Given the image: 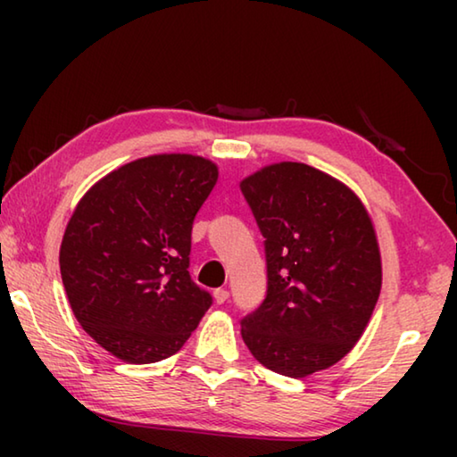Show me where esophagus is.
I'll list each match as a JSON object with an SVG mask.
<instances>
[{"label":"esophagus","instance_id":"obj_1","mask_svg":"<svg viewBox=\"0 0 457 457\" xmlns=\"http://www.w3.org/2000/svg\"><path fill=\"white\" fill-rule=\"evenodd\" d=\"M213 296H215V303L218 304H223V303H228V298H229V290L228 288H218L213 292Z\"/></svg>","mask_w":457,"mask_h":457}]
</instances>
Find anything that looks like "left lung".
<instances>
[{
  "instance_id": "1",
  "label": "left lung",
  "mask_w": 457,
  "mask_h": 457,
  "mask_svg": "<svg viewBox=\"0 0 457 457\" xmlns=\"http://www.w3.org/2000/svg\"><path fill=\"white\" fill-rule=\"evenodd\" d=\"M264 236L268 288L242 319L253 359L306 377L345 357L381 292V256L365 207L330 175L304 163L264 167L242 181Z\"/></svg>"
}]
</instances>
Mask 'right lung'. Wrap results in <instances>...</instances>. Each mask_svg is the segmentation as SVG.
<instances>
[{
  "instance_id": "obj_1",
  "label": "right lung",
  "mask_w": 457,
  "mask_h": 457,
  "mask_svg": "<svg viewBox=\"0 0 457 457\" xmlns=\"http://www.w3.org/2000/svg\"><path fill=\"white\" fill-rule=\"evenodd\" d=\"M218 167L153 154L100 179L80 199L60 245L68 303L96 343L133 365L171 357L212 306L189 276L193 220Z\"/></svg>"
}]
</instances>
